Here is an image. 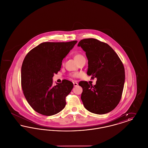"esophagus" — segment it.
Returning a JSON list of instances; mask_svg holds the SVG:
<instances>
[{"label": "esophagus", "instance_id": "1", "mask_svg": "<svg viewBox=\"0 0 148 148\" xmlns=\"http://www.w3.org/2000/svg\"><path fill=\"white\" fill-rule=\"evenodd\" d=\"M73 84H74V86H77V85H78V84H77V82H73Z\"/></svg>", "mask_w": 148, "mask_h": 148}]
</instances>
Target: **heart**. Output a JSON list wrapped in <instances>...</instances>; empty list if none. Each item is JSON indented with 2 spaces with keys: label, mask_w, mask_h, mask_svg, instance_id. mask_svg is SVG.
Returning a JSON list of instances; mask_svg holds the SVG:
<instances>
[{
  "label": "heart",
  "mask_w": 148,
  "mask_h": 148,
  "mask_svg": "<svg viewBox=\"0 0 148 148\" xmlns=\"http://www.w3.org/2000/svg\"><path fill=\"white\" fill-rule=\"evenodd\" d=\"M84 58V56H83V55H82L81 54H79V53H77V54H75L74 56V60H75L77 63L80 59H83V58ZM78 76H79V74H77V73H75V74H74L73 75V77H77Z\"/></svg>",
  "instance_id": "obj_1"
}]
</instances>
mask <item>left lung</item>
Returning a JSON list of instances; mask_svg holds the SVG:
<instances>
[{
    "label": "left lung",
    "instance_id": "8db88e82",
    "mask_svg": "<svg viewBox=\"0 0 148 148\" xmlns=\"http://www.w3.org/2000/svg\"><path fill=\"white\" fill-rule=\"evenodd\" d=\"M85 51L88 60L87 74L97 77L96 84L81 81V99L91 113L104 114L112 111L121 98L125 69L119 57L106 43L94 38L81 40L77 44Z\"/></svg>",
    "mask_w": 148,
    "mask_h": 148
}]
</instances>
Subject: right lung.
<instances>
[{"mask_svg":"<svg viewBox=\"0 0 148 148\" xmlns=\"http://www.w3.org/2000/svg\"><path fill=\"white\" fill-rule=\"evenodd\" d=\"M77 42H42L25 57L21 69V84L29 104L36 112L51 116L62 111L73 83L64 79L53 85L54 74L60 71L62 60Z\"/></svg>","mask_w":148,"mask_h":148,"instance_id":"add662e5","label":"right lung"}]
</instances>
